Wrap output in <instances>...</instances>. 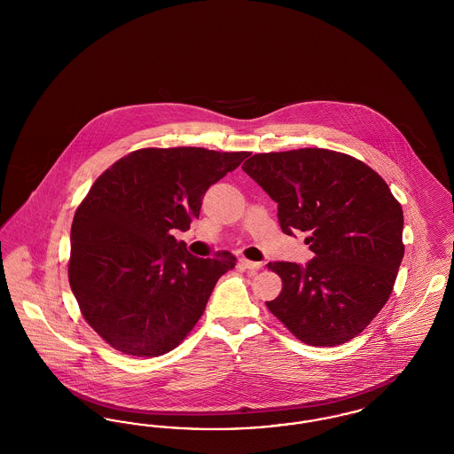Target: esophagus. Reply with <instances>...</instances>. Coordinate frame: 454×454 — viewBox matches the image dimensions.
<instances>
[{"label":"esophagus","mask_w":454,"mask_h":454,"mask_svg":"<svg viewBox=\"0 0 454 454\" xmlns=\"http://www.w3.org/2000/svg\"><path fill=\"white\" fill-rule=\"evenodd\" d=\"M239 265H241L243 269H248V270H252V272L259 270L260 267H262V263H260V262H252V260L247 259H239Z\"/></svg>","instance_id":"obj_1"}]
</instances>
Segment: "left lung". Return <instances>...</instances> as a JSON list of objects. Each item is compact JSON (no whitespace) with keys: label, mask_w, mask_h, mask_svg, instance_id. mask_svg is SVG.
<instances>
[{"label":"left lung","mask_w":454,"mask_h":454,"mask_svg":"<svg viewBox=\"0 0 454 454\" xmlns=\"http://www.w3.org/2000/svg\"><path fill=\"white\" fill-rule=\"evenodd\" d=\"M241 168L278 202L282 231L308 233L315 254L304 267L269 263L282 291L267 308L304 344H346L393 291L405 252L400 202L378 173L344 153H260Z\"/></svg>","instance_id":"8db88e82"}]
</instances>
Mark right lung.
I'll return each instance as SVG.
<instances>
[{"mask_svg": "<svg viewBox=\"0 0 454 454\" xmlns=\"http://www.w3.org/2000/svg\"><path fill=\"white\" fill-rule=\"evenodd\" d=\"M247 156L145 148L95 180L73 217L67 276L83 318L108 346L158 357L194 328L237 259L194 257L173 231L191 228L206 191Z\"/></svg>", "mask_w": 454, "mask_h": 454, "instance_id": "add662e5", "label": "right lung"}]
</instances>
